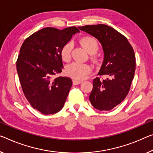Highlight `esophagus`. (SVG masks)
Listing matches in <instances>:
<instances>
[{
    "label": "esophagus",
    "instance_id": "obj_1",
    "mask_svg": "<svg viewBox=\"0 0 153 153\" xmlns=\"http://www.w3.org/2000/svg\"><path fill=\"white\" fill-rule=\"evenodd\" d=\"M81 83H82L81 81H79V80H76V79L72 80V83H73L74 85H76L80 84Z\"/></svg>",
    "mask_w": 153,
    "mask_h": 153
}]
</instances>
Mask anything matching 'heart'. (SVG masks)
<instances>
[{
    "label": "heart",
    "instance_id": "b5f03b06",
    "mask_svg": "<svg viewBox=\"0 0 153 153\" xmlns=\"http://www.w3.org/2000/svg\"><path fill=\"white\" fill-rule=\"evenodd\" d=\"M80 43L90 54L96 53L99 48V44L98 41L94 37L91 36L82 37L80 39ZM72 48L73 44L71 42H67L63 46L61 50V56L63 61L68 62L71 59ZM93 58L96 59V56L94 55ZM91 70L92 68L88 63L75 62L67 65L65 68V74L74 79L82 80L85 78L91 72Z\"/></svg>",
    "mask_w": 153,
    "mask_h": 153
}]
</instances>
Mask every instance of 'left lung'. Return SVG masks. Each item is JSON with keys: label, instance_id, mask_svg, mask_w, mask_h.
I'll return each mask as SVG.
<instances>
[{"label": "left lung", "instance_id": "left-lung-1", "mask_svg": "<svg viewBox=\"0 0 153 153\" xmlns=\"http://www.w3.org/2000/svg\"><path fill=\"white\" fill-rule=\"evenodd\" d=\"M94 36L102 44L104 61L98 75L93 80L90 95L91 104L100 111H109L127 96L135 70V56L125 36L105 25H86L79 27Z\"/></svg>", "mask_w": 153, "mask_h": 153}]
</instances>
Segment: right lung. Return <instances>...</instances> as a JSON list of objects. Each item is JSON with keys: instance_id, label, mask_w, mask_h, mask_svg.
<instances>
[{"instance_id": "obj_1", "label": "right lung", "mask_w": 153, "mask_h": 153, "mask_svg": "<svg viewBox=\"0 0 153 153\" xmlns=\"http://www.w3.org/2000/svg\"><path fill=\"white\" fill-rule=\"evenodd\" d=\"M76 33V27L44 28L27 37L21 46L16 62L21 87L30 105L42 114H55L63 107L72 81L68 77L53 76L63 68L62 48Z\"/></svg>"}]
</instances>
